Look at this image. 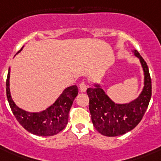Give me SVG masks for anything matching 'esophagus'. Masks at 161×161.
Instances as JSON below:
<instances>
[{"label": "esophagus", "mask_w": 161, "mask_h": 161, "mask_svg": "<svg viewBox=\"0 0 161 161\" xmlns=\"http://www.w3.org/2000/svg\"><path fill=\"white\" fill-rule=\"evenodd\" d=\"M87 88H88V86H87V83H86L85 82H82V83H79V88H80V91L82 93L86 92Z\"/></svg>", "instance_id": "esophagus-1"}]
</instances>
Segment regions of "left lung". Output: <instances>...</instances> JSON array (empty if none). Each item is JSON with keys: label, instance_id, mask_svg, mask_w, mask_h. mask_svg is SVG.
Returning a JSON list of instances; mask_svg holds the SVG:
<instances>
[{"label": "left lung", "instance_id": "left-lung-1", "mask_svg": "<svg viewBox=\"0 0 161 161\" xmlns=\"http://www.w3.org/2000/svg\"><path fill=\"white\" fill-rule=\"evenodd\" d=\"M134 53L140 58L145 75V86L137 98L128 103H115L99 84L87 89L92 122L101 135L114 137L132 130L141 121L149 106L152 88L149 68L137 50Z\"/></svg>", "mask_w": 161, "mask_h": 161}]
</instances>
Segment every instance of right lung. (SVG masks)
<instances>
[{
  "instance_id": "1",
  "label": "right lung",
  "mask_w": 161,
  "mask_h": 161,
  "mask_svg": "<svg viewBox=\"0 0 161 161\" xmlns=\"http://www.w3.org/2000/svg\"><path fill=\"white\" fill-rule=\"evenodd\" d=\"M21 50L22 48L18 53ZM78 93V89L77 86H70L65 88L55 101V103L47 109L37 113L27 112L17 107L11 98L9 68L6 78V97L9 104L14 116L20 123V125L33 135L39 136H52L62 131L68 125V114Z\"/></svg>"
}]
</instances>
